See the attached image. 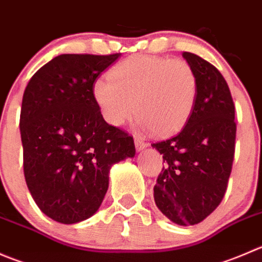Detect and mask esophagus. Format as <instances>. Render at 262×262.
<instances>
[{"label": "esophagus", "mask_w": 262, "mask_h": 262, "mask_svg": "<svg viewBox=\"0 0 262 262\" xmlns=\"http://www.w3.org/2000/svg\"><path fill=\"white\" fill-rule=\"evenodd\" d=\"M134 144H136L137 151H142V149H144L147 147V142L144 141V139L139 138V137H136V138H134Z\"/></svg>", "instance_id": "obj_1"}]
</instances>
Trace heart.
<instances>
[{
	"mask_svg": "<svg viewBox=\"0 0 262 262\" xmlns=\"http://www.w3.org/2000/svg\"><path fill=\"white\" fill-rule=\"evenodd\" d=\"M93 93L113 125H123L137 108L142 128L167 136L187 123L197 95V78L183 60L137 55L116 65L110 78L97 80Z\"/></svg>",
	"mask_w": 262,
	"mask_h": 262,
	"instance_id": "heart-1",
	"label": "heart"
}]
</instances>
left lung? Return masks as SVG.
Wrapping results in <instances>:
<instances>
[{"label": "left lung", "instance_id": "left-lung-1", "mask_svg": "<svg viewBox=\"0 0 262 262\" xmlns=\"http://www.w3.org/2000/svg\"><path fill=\"white\" fill-rule=\"evenodd\" d=\"M197 78V95L187 125L177 136L152 143L165 166L154 197L160 211L179 225H194L220 205L232 172L237 124L229 87L209 61L183 52Z\"/></svg>", "mask_w": 262, "mask_h": 262}]
</instances>
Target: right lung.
Masks as SVG:
<instances>
[{"label": "right lung", "mask_w": 262, "mask_h": 262, "mask_svg": "<svg viewBox=\"0 0 262 262\" xmlns=\"http://www.w3.org/2000/svg\"><path fill=\"white\" fill-rule=\"evenodd\" d=\"M113 55H60L28 83L20 111L23 166L40 211L62 224L92 216L111 165L136 155L133 137L101 114L93 84Z\"/></svg>", "instance_id": "add662e5"}]
</instances>
